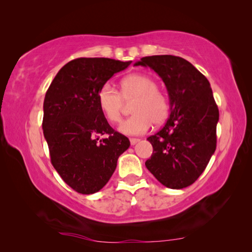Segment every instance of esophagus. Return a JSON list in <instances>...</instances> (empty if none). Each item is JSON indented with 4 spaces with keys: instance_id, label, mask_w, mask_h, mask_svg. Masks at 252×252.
I'll return each mask as SVG.
<instances>
[{
    "instance_id": "34e87169",
    "label": "esophagus",
    "mask_w": 252,
    "mask_h": 252,
    "mask_svg": "<svg viewBox=\"0 0 252 252\" xmlns=\"http://www.w3.org/2000/svg\"><path fill=\"white\" fill-rule=\"evenodd\" d=\"M139 141H140V139H138V138H131V139H130L131 146H134V144H136Z\"/></svg>"
}]
</instances>
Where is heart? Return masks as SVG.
<instances>
[{
  "label": "heart",
  "mask_w": 252,
  "mask_h": 252,
  "mask_svg": "<svg viewBox=\"0 0 252 252\" xmlns=\"http://www.w3.org/2000/svg\"><path fill=\"white\" fill-rule=\"evenodd\" d=\"M133 101L131 116L123 121L119 130L126 135L146 133L151 125L159 126L169 114V101L158 83L144 74H131L121 81L120 92L110 84H104L97 92V105L104 118L111 123L121 121L125 102Z\"/></svg>",
  "instance_id": "b5f03b06"
}]
</instances>
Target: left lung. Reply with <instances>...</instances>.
Here are the masks:
<instances>
[{
    "label": "left lung",
    "instance_id": "obj_1",
    "mask_svg": "<svg viewBox=\"0 0 252 252\" xmlns=\"http://www.w3.org/2000/svg\"><path fill=\"white\" fill-rule=\"evenodd\" d=\"M134 65L157 72L170 101L167 123L148 138L153 153L146 167L170 189L189 187L201 176L217 147L219 110L210 83L190 62L174 55L146 57Z\"/></svg>",
    "mask_w": 252,
    "mask_h": 252
}]
</instances>
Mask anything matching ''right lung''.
Segmentation results:
<instances>
[{"instance_id":"right-lung-1","label":"right lung","mask_w":252,"mask_h":252,"mask_svg":"<svg viewBox=\"0 0 252 252\" xmlns=\"http://www.w3.org/2000/svg\"><path fill=\"white\" fill-rule=\"evenodd\" d=\"M130 64L106 58L72 60L46 91L42 127L51 162L76 192L101 190L112 177L119 157L130 147L129 139L110 126L97 105L100 89Z\"/></svg>"}]
</instances>
